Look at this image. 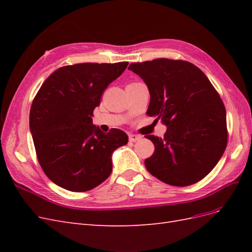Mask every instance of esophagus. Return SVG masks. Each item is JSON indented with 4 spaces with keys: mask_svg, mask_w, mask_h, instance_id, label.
Here are the masks:
<instances>
[{
    "mask_svg": "<svg viewBox=\"0 0 252 252\" xmlns=\"http://www.w3.org/2000/svg\"><path fill=\"white\" fill-rule=\"evenodd\" d=\"M142 139V136L139 134H129V141L130 142H138Z\"/></svg>",
    "mask_w": 252,
    "mask_h": 252,
    "instance_id": "esophagus-1",
    "label": "esophagus"
}]
</instances>
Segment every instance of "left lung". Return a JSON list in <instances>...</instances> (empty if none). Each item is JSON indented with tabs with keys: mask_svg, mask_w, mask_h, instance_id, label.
<instances>
[{
	"mask_svg": "<svg viewBox=\"0 0 252 252\" xmlns=\"http://www.w3.org/2000/svg\"><path fill=\"white\" fill-rule=\"evenodd\" d=\"M146 84L147 114L167 126L164 138L146 135L155 152L147 170L172 186L192 185L207 175L227 145L226 109L205 73L181 60L157 59L128 67Z\"/></svg>",
	"mask_w": 252,
	"mask_h": 252,
	"instance_id": "left-lung-1",
	"label": "left lung"
}]
</instances>
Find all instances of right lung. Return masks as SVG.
<instances>
[{"label": "right lung", "instance_id": "add662e5", "mask_svg": "<svg viewBox=\"0 0 252 252\" xmlns=\"http://www.w3.org/2000/svg\"><path fill=\"white\" fill-rule=\"evenodd\" d=\"M128 62L82 63L51 73L30 108L29 128L39 163L55 184L74 192L94 189L112 171V152L128 135L108 133L93 124L104 90L124 72Z\"/></svg>", "mask_w": 252, "mask_h": 252}]
</instances>
